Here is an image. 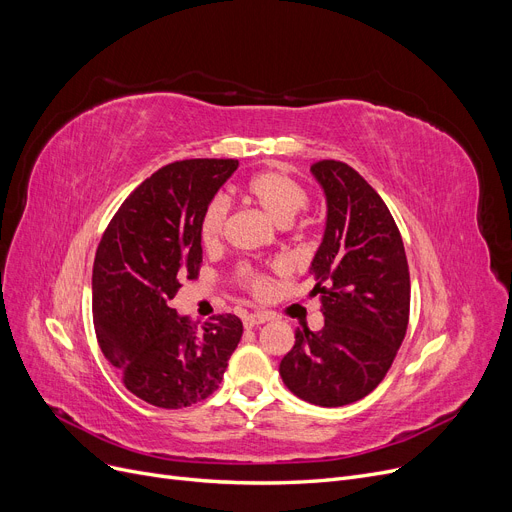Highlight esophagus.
<instances>
[{"instance_id":"34e87169","label":"esophagus","mask_w":512,"mask_h":512,"mask_svg":"<svg viewBox=\"0 0 512 512\" xmlns=\"http://www.w3.org/2000/svg\"><path fill=\"white\" fill-rule=\"evenodd\" d=\"M269 321V314L264 312H250V314H243V327L246 329H252V327H258L262 323Z\"/></svg>"}]
</instances>
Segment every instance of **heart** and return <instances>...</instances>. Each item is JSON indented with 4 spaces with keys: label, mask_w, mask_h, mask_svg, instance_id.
<instances>
[{
    "label": "heart",
    "mask_w": 512,
    "mask_h": 512,
    "mask_svg": "<svg viewBox=\"0 0 512 512\" xmlns=\"http://www.w3.org/2000/svg\"><path fill=\"white\" fill-rule=\"evenodd\" d=\"M246 193L254 204H258L279 225H287L291 218L308 206L310 200L308 189L296 177H291L279 168L262 170V173L254 175L246 185ZM229 210L231 202L223 193H218L206 204L200 218V239L204 246H214V243L221 241L227 227ZM235 281L254 298H266L271 294L269 275L256 269V266L241 264L235 273Z\"/></svg>",
    "instance_id": "b5f03b06"
}]
</instances>
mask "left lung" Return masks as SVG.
<instances>
[{
	"label": "left lung",
	"instance_id": "8db88e82",
	"mask_svg": "<svg viewBox=\"0 0 512 512\" xmlns=\"http://www.w3.org/2000/svg\"><path fill=\"white\" fill-rule=\"evenodd\" d=\"M327 196V227L310 271L321 296L323 331L296 329L279 373L291 394L316 406H346L383 381L410 314L402 235L379 193L352 166H310Z\"/></svg>",
	"mask_w": 512,
	"mask_h": 512
}]
</instances>
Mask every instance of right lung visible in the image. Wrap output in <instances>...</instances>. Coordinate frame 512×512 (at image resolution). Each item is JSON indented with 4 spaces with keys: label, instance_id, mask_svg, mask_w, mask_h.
Wrapping results in <instances>:
<instances>
[{
    "label": "right lung",
    "instance_id": "right-lung-1",
    "mask_svg": "<svg viewBox=\"0 0 512 512\" xmlns=\"http://www.w3.org/2000/svg\"><path fill=\"white\" fill-rule=\"evenodd\" d=\"M237 166L235 158L162 166L120 204L97 246V344L129 392L152 406L173 410L206 400L241 339L235 314H214L198 331L170 308L181 279L200 275L202 212Z\"/></svg>",
    "mask_w": 512,
    "mask_h": 512
}]
</instances>
